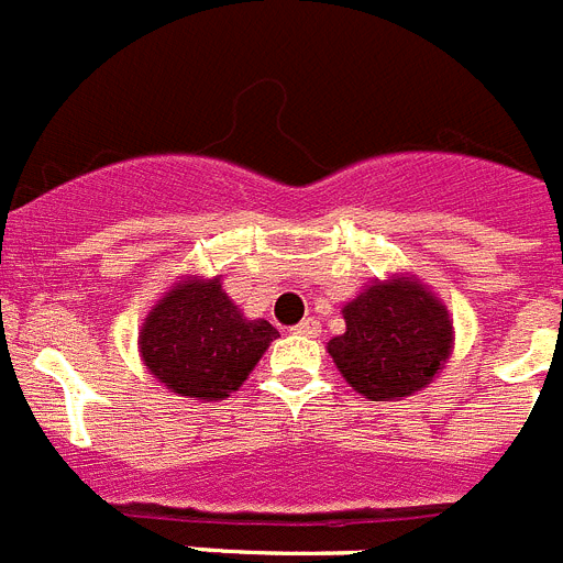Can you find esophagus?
I'll list each match as a JSON object with an SVG mask.
<instances>
[{
  "label": "esophagus",
  "mask_w": 563,
  "mask_h": 563,
  "mask_svg": "<svg viewBox=\"0 0 563 563\" xmlns=\"http://www.w3.org/2000/svg\"><path fill=\"white\" fill-rule=\"evenodd\" d=\"M292 332H296V335H305V338H318V332H321V327H318L316 318H305L301 324L292 327Z\"/></svg>",
  "instance_id": "obj_1"
}]
</instances>
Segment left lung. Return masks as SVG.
I'll list each match as a JSON object with an SVG mask.
<instances>
[{"label": "left lung", "instance_id": "obj_1", "mask_svg": "<svg viewBox=\"0 0 563 563\" xmlns=\"http://www.w3.org/2000/svg\"><path fill=\"white\" fill-rule=\"evenodd\" d=\"M346 332L327 343L343 380L369 400L426 389L454 352V321L417 276L375 278L343 305Z\"/></svg>", "mask_w": 563, "mask_h": 563}]
</instances>
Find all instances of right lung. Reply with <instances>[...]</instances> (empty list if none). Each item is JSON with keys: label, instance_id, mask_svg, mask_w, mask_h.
Instances as JSON below:
<instances>
[{"label": "right lung", "instance_id": "add662e5", "mask_svg": "<svg viewBox=\"0 0 563 563\" xmlns=\"http://www.w3.org/2000/svg\"><path fill=\"white\" fill-rule=\"evenodd\" d=\"M276 338L271 321H251L233 305L220 276H186L143 318L137 352L148 375L174 395L225 400Z\"/></svg>", "mask_w": 563, "mask_h": 563}]
</instances>
